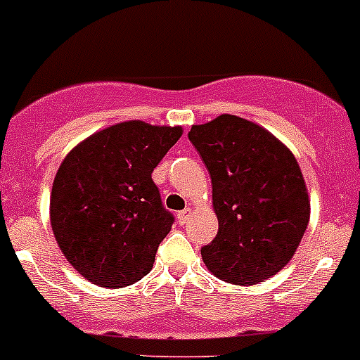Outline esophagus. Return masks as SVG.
Returning <instances> with one entry per match:
<instances>
[{"mask_svg": "<svg viewBox=\"0 0 360 360\" xmlns=\"http://www.w3.org/2000/svg\"><path fill=\"white\" fill-rule=\"evenodd\" d=\"M191 214H193V210L191 209H184V210H180V212L176 214V217H178V223H180V225H186L187 223V219H189V216Z\"/></svg>", "mask_w": 360, "mask_h": 360, "instance_id": "1", "label": "esophagus"}]
</instances>
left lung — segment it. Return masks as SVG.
Listing matches in <instances>:
<instances>
[{"label":"left lung","instance_id":"left-lung-1","mask_svg":"<svg viewBox=\"0 0 360 360\" xmlns=\"http://www.w3.org/2000/svg\"><path fill=\"white\" fill-rule=\"evenodd\" d=\"M189 141L209 169L219 223L202 248L209 271L236 285L276 275L298 250L311 217L292 151L260 124L232 114L193 124Z\"/></svg>","mask_w":360,"mask_h":360}]
</instances>
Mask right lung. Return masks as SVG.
I'll use <instances>...</instances> for the list:
<instances>
[{
  "label": "right lung",
  "instance_id": "obj_1",
  "mask_svg": "<svg viewBox=\"0 0 360 360\" xmlns=\"http://www.w3.org/2000/svg\"><path fill=\"white\" fill-rule=\"evenodd\" d=\"M182 134V127L124 121L65 155L53 180L49 221L58 248L89 282L120 289L151 271L173 225L151 173Z\"/></svg>",
  "mask_w": 360,
  "mask_h": 360
}]
</instances>
